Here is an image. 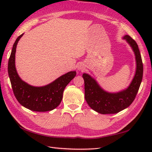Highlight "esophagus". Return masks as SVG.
<instances>
[{"label":"esophagus","instance_id":"34e87169","mask_svg":"<svg viewBox=\"0 0 152 152\" xmlns=\"http://www.w3.org/2000/svg\"><path fill=\"white\" fill-rule=\"evenodd\" d=\"M78 70H80V71H83L84 70V67L82 65H79V66H78Z\"/></svg>","mask_w":152,"mask_h":152}]
</instances>
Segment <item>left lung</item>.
<instances>
[{"mask_svg": "<svg viewBox=\"0 0 152 152\" xmlns=\"http://www.w3.org/2000/svg\"><path fill=\"white\" fill-rule=\"evenodd\" d=\"M123 39L131 45L136 61L135 75L127 89L117 93H108L104 91L89 75L87 73L82 75L84 80L86 102L92 109L99 113H117L129 107L134 100L141 83L143 65L138 45L129 35H125Z\"/></svg>", "mask_w": 152, "mask_h": 152, "instance_id": "8db88e82", "label": "left lung"}]
</instances>
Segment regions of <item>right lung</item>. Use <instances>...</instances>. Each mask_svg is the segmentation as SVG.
<instances>
[{
	"mask_svg": "<svg viewBox=\"0 0 152 152\" xmlns=\"http://www.w3.org/2000/svg\"><path fill=\"white\" fill-rule=\"evenodd\" d=\"M20 35L13 44L8 62V74L12 89L18 102L24 107L35 112H48L56 108L60 104L65 87L77 74L75 71L69 72L51 83L42 87H34L23 81L15 67V53Z\"/></svg>",
	"mask_w": 152,
	"mask_h": 152,
	"instance_id": "add662e5",
	"label": "right lung"
}]
</instances>
